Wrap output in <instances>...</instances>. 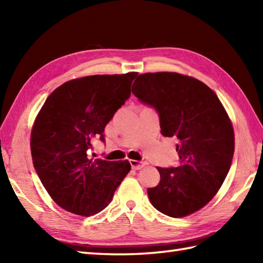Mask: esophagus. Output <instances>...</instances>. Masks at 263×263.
<instances>
[{
	"mask_svg": "<svg viewBox=\"0 0 263 263\" xmlns=\"http://www.w3.org/2000/svg\"><path fill=\"white\" fill-rule=\"evenodd\" d=\"M130 164H131L132 168L136 170V171L143 168L144 165H146V164L143 163V161H139V160H135V159H131V160H130Z\"/></svg>",
	"mask_w": 263,
	"mask_h": 263,
	"instance_id": "obj_1",
	"label": "esophagus"
}]
</instances>
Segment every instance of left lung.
Masks as SVG:
<instances>
[{"instance_id":"1","label":"left lung","mask_w":263,"mask_h":263,"mask_svg":"<svg viewBox=\"0 0 263 263\" xmlns=\"http://www.w3.org/2000/svg\"><path fill=\"white\" fill-rule=\"evenodd\" d=\"M132 93L157 111L161 135L177 141L178 165L157 167L160 181L148 189L150 202L170 217L191 215L215 197L231 170L230 117L208 86L174 72L140 74Z\"/></svg>"}]
</instances>
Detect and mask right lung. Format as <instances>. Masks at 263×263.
<instances>
[{"label":"right lung","mask_w":263,"mask_h":263,"mask_svg":"<svg viewBox=\"0 0 263 263\" xmlns=\"http://www.w3.org/2000/svg\"><path fill=\"white\" fill-rule=\"evenodd\" d=\"M137 72L90 76L55 89L31 131L33 167L61 208L80 216L105 209L131 170L127 160L92 159V141L131 96Z\"/></svg>","instance_id":"1"}]
</instances>
